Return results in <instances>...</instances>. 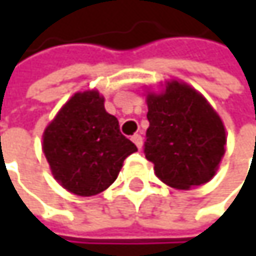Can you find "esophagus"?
Wrapping results in <instances>:
<instances>
[{
	"label": "esophagus",
	"instance_id": "1",
	"mask_svg": "<svg viewBox=\"0 0 256 256\" xmlns=\"http://www.w3.org/2000/svg\"><path fill=\"white\" fill-rule=\"evenodd\" d=\"M132 140H133V144L138 146V150L142 148V142H144V140H142V136H140V134H138V133L133 134V136H132Z\"/></svg>",
	"mask_w": 256,
	"mask_h": 256
}]
</instances>
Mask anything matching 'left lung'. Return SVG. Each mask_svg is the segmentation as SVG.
Wrapping results in <instances>:
<instances>
[{
    "instance_id": "left-lung-1",
    "label": "left lung",
    "mask_w": 256,
    "mask_h": 256,
    "mask_svg": "<svg viewBox=\"0 0 256 256\" xmlns=\"http://www.w3.org/2000/svg\"><path fill=\"white\" fill-rule=\"evenodd\" d=\"M144 154L164 184L188 190L212 178L226 152V128L208 100L186 84L148 94Z\"/></svg>"
}]
</instances>
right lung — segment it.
Wrapping results in <instances>:
<instances>
[{"mask_svg": "<svg viewBox=\"0 0 256 256\" xmlns=\"http://www.w3.org/2000/svg\"><path fill=\"white\" fill-rule=\"evenodd\" d=\"M42 150L53 176L77 196H94L118 176L136 145L108 114L98 92L76 93L48 124Z\"/></svg>", "mask_w": 256, "mask_h": 256, "instance_id": "obj_1", "label": "right lung"}]
</instances>
